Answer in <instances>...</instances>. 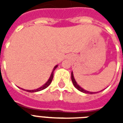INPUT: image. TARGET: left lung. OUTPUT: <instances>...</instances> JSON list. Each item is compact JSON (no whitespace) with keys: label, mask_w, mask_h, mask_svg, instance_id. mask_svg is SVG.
<instances>
[{"label":"left lung","mask_w":123,"mask_h":123,"mask_svg":"<svg viewBox=\"0 0 123 123\" xmlns=\"http://www.w3.org/2000/svg\"><path fill=\"white\" fill-rule=\"evenodd\" d=\"M71 80H72V82H73V85L75 86V87L77 88V89L80 91L82 92H84V93H86V94H94V93H97L98 92H90V91H86V90H84V89H82L81 87L78 85V84L77 83L76 80H75V78H74V76H73V71L71 72Z\"/></svg>","instance_id":"1"}]
</instances>
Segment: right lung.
Instances as JSON below:
<instances>
[{
  "label": "right lung",
  "instance_id": "1",
  "mask_svg": "<svg viewBox=\"0 0 123 123\" xmlns=\"http://www.w3.org/2000/svg\"><path fill=\"white\" fill-rule=\"evenodd\" d=\"M58 66L56 65L55 67L54 68V69H53V71H52V73H51V75H50V79H48V80L47 81V82L45 83V84L43 85V86H41V87L38 88V89H35V90H25V89H22L24 90V91H27V92H37V91H41V90H43L44 89H46L48 86H49V85H50V84H51V82H52V79H53V77H54V70L56 69V68Z\"/></svg>",
  "mask_w": 123,
  "mask_h": 123
}]
</instances>
